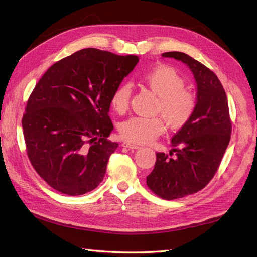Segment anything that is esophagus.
Instances as JSON below:
<instances>
[{
	"label": "esophagus",
	"mask_w": 257,
	"mask_h": 257,
	"mask_svg": "<svg viewBox=\"0 0 257 257\" xmlns=\"http://www.w3.org/2000/svg\"><path fill=\"white\" fill-rule=\"evenodd\" d=\"M122 146L125 148H131V149H139L140 146L136 145V144H132V143H128V142H124L122 143Z\"/></svg>",
	"instance_id": "obj_1"
}]
</instances>
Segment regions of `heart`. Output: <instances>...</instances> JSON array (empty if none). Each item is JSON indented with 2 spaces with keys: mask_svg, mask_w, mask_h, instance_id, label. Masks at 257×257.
Returning <instances> with one entry per match:
<instances>
[{
  "mask_svg": "<svg viewBox=\"0 0 257 257\" xmlns=\"http://www.w3.org/2000/svg\"><path fill=\"white\" fill-rule=\"evenodd\" d=\"M148 88L158 97L156 112L161 114L171 128L182 127L189 121L195 100L184 89V79L173 68L160 65L142 75ZM132 87L128 83L118 85L111 96V105L116 112L127 109ZM164 122L160 117L134 116L124 121L120 126L122 139L132 143H149L164 132Z\"/></svg>",
  "mask_w": 257,
  "mask_h": 257,
  "instance_id": "heart-1",
  "label": "heart"
}]
</instances>
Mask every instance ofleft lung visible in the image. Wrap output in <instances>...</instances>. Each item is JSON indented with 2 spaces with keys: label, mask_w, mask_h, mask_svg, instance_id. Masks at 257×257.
<instances>
[{
  "label": "left lung",
  "mask_w": 257,
  "mask_h": 257,
  "mask_svg": "<svg viewBox=\"0 0 257 257\" xmlns=\"http://www.w3.org/2000/svg\"><path fill=\"white\" fill-rule=\"evenodd\" d=\"M192 72L196 83L193 113L171 139L174 158L156 154V164L146 178L148 187L164 199H176L201 191L215 176L231 135L226 92L209 68L182 52H166Z\"/></svg>",
  "instance_id": "8db88e82"
}]
</instances>
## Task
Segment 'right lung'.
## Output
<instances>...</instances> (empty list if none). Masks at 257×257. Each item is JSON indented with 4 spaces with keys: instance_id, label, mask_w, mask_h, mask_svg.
Wrapping results in <instances>:
<instances>
[{
    "instance_id": "obj_1",
    "label": "right lung",
    "mask_w": 257,
    "mask_h": 257,
    "mask_svg": "<svg viewBox=\"0 0 257 257\" xmlns=\"http://www.w3.org/2000/svg\"><path fill=\"white\" fill-rule=\"evenodd\" d=\"M139 63L95 48L79 50L43 74L22 125L28 158L54 190L71 196L95 190L118 144L108 137L111 96Z\"/></svg>"
}]
</instances>
